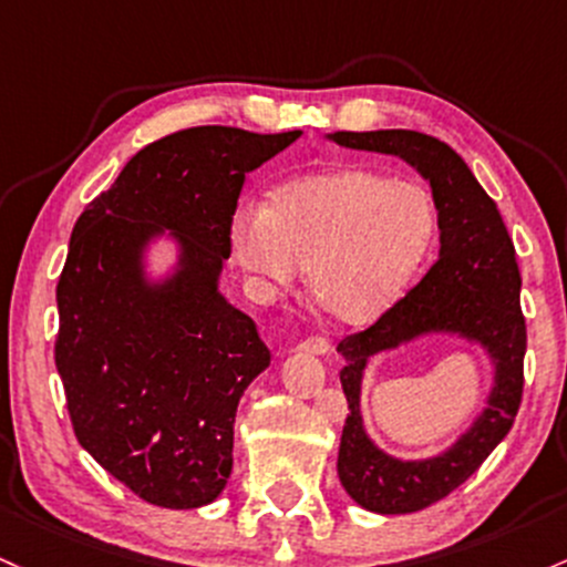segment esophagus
<instances>
[{"label":"esophagus","mask_w":567,"mask_h":567,"mask_svg":"<svg viewBox=\"0 0 567 567\" xmlns=\"http://www.w3.org/2000/svg\"><path fill=\"white\" fill-rule=\"evenodd\" d=\"M298 350L312 352V354H326L331 350V344H328V339H322V336H309V339H303L301 344H298Z\"/></svg>","instance_id":"1"}]
</instances>
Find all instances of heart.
I'll return each instance as SVG.
<instances>
[{"mask_svg":"<svg viewBox=\"0 0 567 567\" xmlns=\"http://www.w3.org/2000/svg\"><path fill=\"white\" fill-rule=\"evenodd\" d=\"M433 231V204L420 185L344 166L279 185L266 209H239L231 252L266 290L293 288L307 269L322 312L369 326L406 293Z\"/></svg>","mask_w":567,"mask_h":567,"instance_id":"1","label":"heart"}]
</instances>
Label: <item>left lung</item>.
Segmentation results:
<instances>
[{
  "label": "left lung",
  "mask_w": 567,
  "mask_h": 567,
  "mask_svg": "<svg viewBox=\"0 0 567 567\" xmlns=\"http://www.w3.org/2000/svg\"><path fill=\"white\" fill-rule=\"evenodd\" d=\"M336 145L398 155L431 183L439 209L441 250L431 271L374 326L344 336L341 388L350 414L339 444V478L354 503L377 514H412L433 506L489 457L512 431L525 384L527 328L519 307L522 277L514 241L495 202L474 172L435 136L388 132H333ZM450 330L476 340L496 363V388L472 431L444 456L395 461L377 451L359 420V379L371 353L394 349L422 332Z\"/></svg>",
  "instance_id": "left-lung-1"
}]
</instances>
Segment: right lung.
Here are the masks:
<instances>
[{
    "mask_svg": "<svg viewBox=\"0 0 567 567\" xmlns=\"http://www.w3.org/2000/svg\"><path fill=\"white\" fill-rule=\"evenodd\" d=\"M301 132L196 126L151 142L72 228L55 288V369L80 446L153 506L226 487L239 398L269 365L252 317L217 293L247 172ZM172 230L175 277L151 286L146 241Z\"/></svg>",
    "mask_w": 567,
    "mask_h": 567,
    "instance_id": "obj_1",
    "label": "right lung"
}]
</instances>
